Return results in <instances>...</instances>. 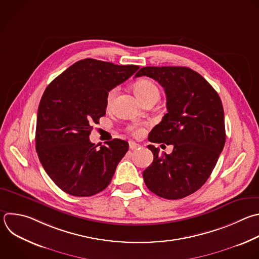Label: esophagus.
<instances>
[{
    "mask_svg": "<svg viewBox=\"0 0 259 259\" xmlns=\"http://www.w3.org/2000/svg\"><path fill=\"white\" fill-rule=\"evenodd\" d=\"M140 147V144H138V143H136V142H134V141H129V148L130 149H137V148H139Z\"/></svg>",
    "mask_w": 259,
    "mask_h": 259,
    "instance_id": "1",
    "label": "esophagus"
}]
</instances>
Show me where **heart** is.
<instances>
[{"mask_svg":"<svg viewBox=\"0 0 259 259\" xmlns=\"http://www.w3.org/2000/svg\"><path fill=\"white\" fill-rule=\"evenodd\" d=\"M118 92H119L118 86H116V88L112 89L109 92V94L107 96V107L108 108H111L113 106V103L118 95ZM134 92L137 95V97L141 100V102L145 101L146 99L152 98V97H159V92H158L157 86L152 81H150L148 79L138 80L134 84ZM130 131L133 134L138 135L142 132V128H140L137 125H134V126L130 127Z\"/></svg>","mask_w":259,"mask_h":259,"instance_id":"1","label":"heart"}]
</instances>
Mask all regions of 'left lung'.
I'll list each match as a JSON object with an SVG mask.
<instances>
[{
  "mask_svg": "<svg viewBox=\"0 0 259 259\" xmlns=\"http://www.w3.org/2000/svg\"><path fill=\"white\" fill-rule=\"evenodd\" d=\"M157 81L166 95L167 113L149 133L150 142L173 144L171 153H153L143 171L147 188L165 199H181L209 178L225 146V115L212 86L187 67H143L135 77Z\"/></svg>",
  "mask_w": 259,
  "mask_h": 259,
  "instance_id": "1",
  "label": "left lung"
}]
</instances>
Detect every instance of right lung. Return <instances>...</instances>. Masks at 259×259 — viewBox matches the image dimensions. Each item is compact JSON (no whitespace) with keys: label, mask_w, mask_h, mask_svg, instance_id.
<instances>
[{"label":"right lung","mask_w":259,"mask_h":259,"mask_svg":"<svg viewBox=\"0 0 259 259\" xmlns=\"http://www.w3.org/2000/svg\"><path fill=\"white\" fill-rule=\"evenodd\" d=\"M138 69L84 59L46 89L37 110L35 148L47 174L64 192L93 196L110 184L129 144L114 139L99 147L90 135L106 115L109 92Z\"/></svg>","instance_id":"add662e5"}]
</instances>
